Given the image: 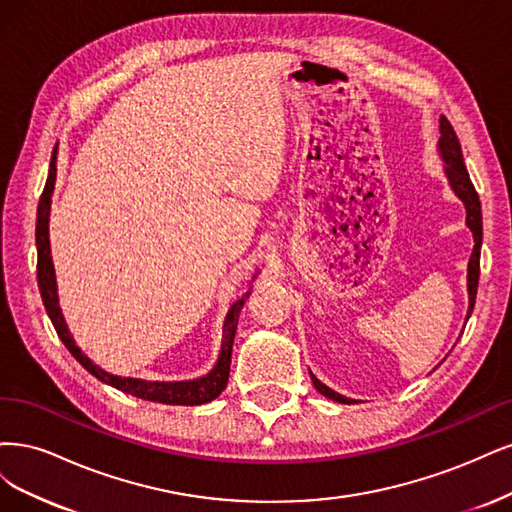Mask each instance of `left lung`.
Returning a JSON list of instances; mask_svg holds the SVG:
<instances>
[{
	"mask_svg": "<svg viewBox=\"0 0 512 512\" xmlns=\"http://www.w3.org/2000/svg\"><path fill=\"white\" fill-rule=\"evenodd\" d=\"M438 151L440 157L444 161V174L449 178V185L455 191V195L459 197L461 202L466 206V223L470 227V232L474 236V249L468 261V317L472 315L474 308V300H476V289H478V274H481V244H483V214H481V200H478V193L472 185L470 174L466 170L464 163V155H461V144L459 138L455 134L453 125L440 117V140H438ZM466 317V321H468ZM312 385L315 389L325 395V398L340 402V404H353L351 398H344V395L336 393L334 389H329L327 385H323L319 378L310 372Z\"/></svg>",
	"mask_w": 512,
	"mask_h": 512,
	"instance_id": "1",
	"label": "left lung"
}]
</instances>
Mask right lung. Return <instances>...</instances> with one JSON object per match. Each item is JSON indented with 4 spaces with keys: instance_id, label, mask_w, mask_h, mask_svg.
I'll return each mask as SVG.
<instances>
[{
    "instance_id": "right-lung-1",
    "label": "right lung",
    "mask_w": 512,
    "mask_h": 512,
    "mask_svg": "<svg viewBox=\"0 0 512 512\" xmlns=\"http://www.w3.org/2000/svg\"><path fill=\"white\" fill-rule=\"evenodd\" d=\"M55 178H57V146L53 151L51 159V170H48L46 185L38 204V221H36V246H38V287L42 293L44 308L51 317L57 336L65 344L78 364L91 372L95 378H100L102 383L119 389L123 393L134 395V398L148 400V402H159V404H172V406H200L210 400L217 398V395L225 389L227 378H229V364H232V349H234V336L238 327L240 310L244 306V300L249 298V293L238 300L232 310L227 312V319L223 325V342H221V353L214 368L202 376L193 378V381H176V383H161V381H142V378H123L114 376L100 366H95L93 361L82 353L74 338L70 336V329L63 321L59 300H57V280H55V268H53V257H51V242H48V214H51V195L55 189Z\"/></svg>"
}]
</instances>
